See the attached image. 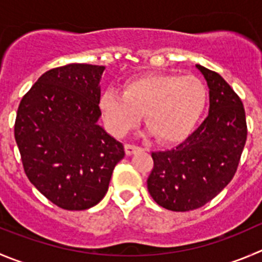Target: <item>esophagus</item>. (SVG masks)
Segmentation results:
<instances>
[{
  "label": "esophagus",
  "mask_w": 262,
  "mask_h": 262,
  "mask_svg": "<svg viewBox=\"0 0 262 262\" xmlns=\"http://www.w3.org/2000/svg\"><path fill=\"white\" fill-rule=\"evenodd\" d=\"M124 150H126L127 156H133L135 151L140 150V146L134 145V144H126V145H124Z\"/></svg>",
  "instance_id": "1"
}]
</instances>
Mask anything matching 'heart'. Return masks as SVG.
I'll return each instance as SVG.
<instances>
[{"label":"heart","mask_w":262,"mask_h":262,"mask_svg":"<svg viewBox=\"0 0 262 262\" xmlns=\"http://www.w3.org/2000/svg\"><path fill=\"white\" fill-rule=\"evenodd\" d=\"M207 103V90L195 76L146 74L127 79L123 92H101L99 108L106 128L124 136L140 123L163 143L180 141L201 119Z\"/></svg>","instance_id":"b5f03b06"}]
</instances>
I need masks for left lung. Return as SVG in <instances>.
<instances>
[{"label": "left lung", "mask_w": 262, "mask_h": 262, "mask_svg": "<svg viewBox=\"0 0 262 262\" xmlns=\"http://www.w3.org/2000/svg\"><path fill=\"white\" fill-rule=\"evenodd\" d=\"M210 89V109L201 126L175 148L154 151L148 178L151 198L166 210H196L234 178L247 140L242 100L216 72L196 64Z\"/></svg>", "instance_id": "obj_1"}]
</instances>
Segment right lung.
Wrapping results in <instances>:
<instances>
[{"label":"right lung","mask_w":262,"mask_h":262,"mask_svg":"<svg viewBox=\"0 0 262 262\" xmlns=\"http://www.w3.org/2000/svg\"><path fill=\"white\" fill-rule=\"evenodd\" d=\"M104 69L91 64L50 69L17 108L14 133L27 178L63 210L98 204L124 157L122 143L98 124Z\"/></svg>","instance_id":"1"}]
</instances>
